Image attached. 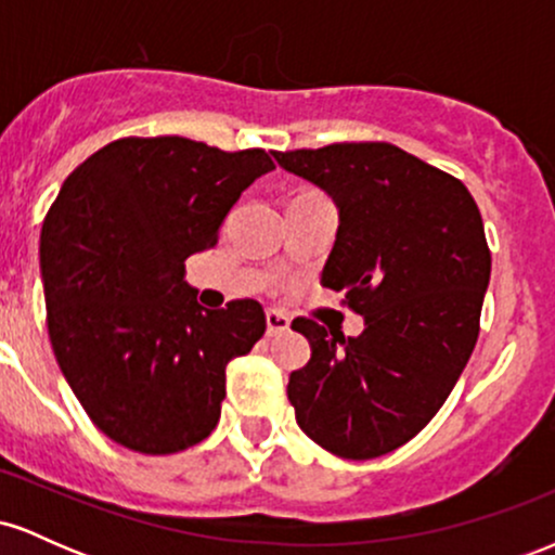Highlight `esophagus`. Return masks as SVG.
<instances>
[{"label":"esophagus","instance_id":"34e87169","mask_svg":"<svg viewBox=\"0 0 555 555\" xmlns=\"http://www.w3.org/2000/svg\"><path fill=\"white\" fill-rule=\"evenodd\" d=\"M292 318L282 313V310H266V331H269V336L273 334H282V331L289 328Z\"/></svg>","mask_w":555,"mask_h":555}]
</instances>
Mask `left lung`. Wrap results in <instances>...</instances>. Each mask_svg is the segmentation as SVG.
<instances>
[{
  "label": "left lung",
  "mask_w": 555,
  "mask_h": 555,
  "mask_svg": "<svg viewBox=\"0 0 555 555\" xmlns=\"http://www.w3.org/2000/svg\"><path fill=\"white\" fill-rule=\"evenodd\" d=\"M273 156L339 206L323 286L365 315L360 336L295 318L313 354L286 393L318 446L375 460L436 417L473 354L490 282L480 208L456 177L380 140Z\"/></svg>",
  "instance_id": "8db88e82"
}]
</instances>
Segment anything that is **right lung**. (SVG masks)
<instances>
[{
	"label": "right lung",
	"instance_id": "1",
	"mask_svg": "<svg viewBox=\"0 0 555 555\" xmlns=\"http://www.w3.org/2000/svg\"><path fill=\"white\" fill-rule=\"evenodd\" d=\"M271 169L263 149L119 138L88 156L49 208V339L82 410L125 449L158 456L201 443L219 423L227 365L266 334L256 299L206 310L182 273Z\"/></svg>",
	"mask_w": 555,
	"mask_h": 555
}]
</instances>
